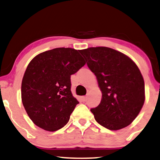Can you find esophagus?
Listing matches in <instances>:
<instances>
[{
    "label": "esophagus",
    "instance_id": "esophagus-1",
    "mask_svg": "<svg viewBox=\"0 0 160 160\" xmlns=\"http://www.w3.org/2000/svg\"><path fill=\"white\" fill-rule=\"evenodd\" d=\"M81 99H82V102H86V100H87V97H86V96H82V98H81Z\"/></svg>",
    "mask_w": 160,
    "mask_h": 160
}]
</instances>
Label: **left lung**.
<instances>
[{
	"instance_id": "8db88e82",
	"label": "left lung",
	"mask_w": 160,
	"mask_h": 160,
	"mask_svg": "<svg viewBox=\"0 0 160 160\" xmlns=\"http://www.w3.org/2000/svg\"><path fill=\"white\" fill-rule=\"evenodd\" d=\"M79 52L102 92L99 105L91 110L95 119L112 131L127 127L138 115L145 99L143 77L138 66L110 48L92 47Z\"/></svg>"
}]
</instances>
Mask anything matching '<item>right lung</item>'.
<instances>
[{
  "instance_id": "right-lung-1",
  "label": "right lung",
  "mask_w": 160,
  "mask_h": 160,
  "mask_svg": "<svg viewBox=\"0 0 160 160\" xmlns=\"http://www.w3.org/2000/svg\"><path fill=\"white\" fill-rule=\"evenodd\" d=\"M78 50L58 48L40 53L28 64L22 82V101L37 127L55 131L64 127L78 102L70 77L84 66Z\"/></svg>"
}]
</instances>
